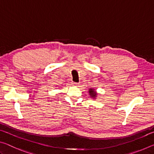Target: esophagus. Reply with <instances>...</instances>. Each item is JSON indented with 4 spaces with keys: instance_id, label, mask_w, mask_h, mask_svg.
<instances>
[{
    "instance_id": "obj_1",
    "label": "esophagus",
    "mask_w": 154,
    "mask_h": 154,
    "mask_svg": "<svg viewBox=\"0 0 154 154\" xmlns=\"http://www.w3.org/2000/svg\"><path fill=\"white\" fill-rule=\"evenodd\" d=\"M72 85H75V86H77V85H79V83H75V82H72Z\"/></svg>"
}]
</instances>
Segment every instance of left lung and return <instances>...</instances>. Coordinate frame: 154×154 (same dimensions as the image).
<instances>
[{"label":"left lung","mask_w":154,"mask_h":154,"mask_svg":"<svg viewBox=\"0 0 154 154\" xmlns=\"http://www.w3.org/2000/svg\"><path fill=\"white\" fill-rule=\"evenodd\" d=\"M89 94H90V96H91V98H92L94 99H95L96 97H97V93L95 91V89H94V88H91L89 89Z\"/></svg>","instance_id":"obj_1"}]
</instances>
